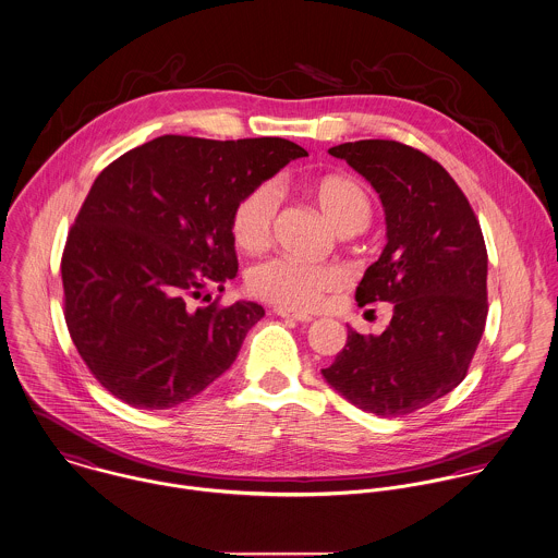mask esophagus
I'll return each mask as SVG.
<instances>
[{
    "label": "esophagus",
    "mask_w": 558,
    "mask_h": 558,
    "mask_svg": "<svg viewBox=\"0 0 558 558\" xmlns=\"http://www.w3.org/2000/svg\"><path fill=\"white\" fill-rule=\"evenodd\" d=\"M276 314H278V316H282V318H287V320H298V323H310V320H312V316H310V314H304V312H293V310L276 308Z\"/></svg>",
    "instance_id": "34e87169"
}]
</instances>
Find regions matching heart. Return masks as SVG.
I'll use <instances>...</instances> for the list:
<instances>
[{
  "instance_id": "obj_1",
  "label": "heart",
  "mask_w": 558,
  "mask_h": 558,
  "mask_svg": "<svg viewBox=\"0 0 558 558\" xmlns=\"http://www.w3.org/2000/svg\"><path fill=\"white\" fill-rule=\"evenodd\" d=\"M310 196L336 231L366 227L371 220V198L362 184L342 173L316 178L308 186ZM280 194L271 182L250 187L238 201L231 216L235 244L246 252L267 246ZM344 282V274L333 265H316L295 258H269L254 265L248 274L252 295L280 308L314 310L329 291Z\"/></svg>"
}]
</instances>
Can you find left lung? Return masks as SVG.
<instances>
[{
  "label": "left lung",
  "instance_id": "8db88e82",
  "mask_svg": "<svg viewBox=\"0 0 558 558\" xmlns=\"http://www.w3.org/2000/svg\"><path fill=\"white\" fill-rule=\"evenodd\" d=\"M376 190L387 244L355 300L393 304L380 336L349 329L320 374L351 404L380 417L413 413L466 376L488 316V252L480 222L451 175L398 141H355L329 149Z\"/></svg>",
  "mask_w": 558,
  "mask_h": 558
}]
</instances>
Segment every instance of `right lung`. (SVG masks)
Returning a JSON list of instances; mask_svg holds the SVG:
<instances>
[{
  "label": "right lung",
  "mask_w": 558,
  "mask_h": 558,
  "mask_svg": "<svg viewBox=\"0 0 558 558\" xmlns=\"http://www.w3.org/2000/svg\"><path fill=\"white\" fill-rule=\"evenodd\" d=\"M308 151L276 136L165 134L94 182L62 258L65 323L92 374L125 404L173 409L231 368L265 310L192 308L238 276L231 216L250 187Z\"/></svg>",
  "instance_id": "add662e5"
}]
</instances>
